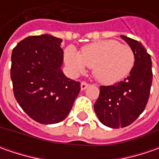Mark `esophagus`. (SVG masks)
I'll use <instances>...</instances> for the list:
<instances>
[{"label": "esophagus", "instance_id": "obj_1", "mask_svg": "<svg viewBox=\"0 0 159 159\" xmlns=\"http://www.w3.org/2000/svg\"><path fill=\"white\" fill-rule=\"evenodd\" d=\"M89 87V84L86 82H81V84H80V89H81V90H85V89H87Z\"/></svg>", "mask_w": 159, "mask_h": 159}]
</instances>
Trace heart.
I'll return each mask as SVG.
<instances>
[{
    "mask_svg": "<svg viewBox=\"0 0 159 159\" xmlns=\"http://www.w3.org/2000/svg\"><path fill=\"white\" fill-rule=\"evenodd\" d=\"M65 64L73 74L92 68L93 76L103 85H112L124 80L134 65V53L126 44L114 40L91 43L78 53L69 47L64 52Z\"/></svg>",
    "mask_w": 159,
    "mask_h": 159,
    "instance_id": "1",
    "label": "heart"
}]
</instances>
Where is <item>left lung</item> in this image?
Instances as JSON below:
<instances>
[{
    "instance_id": "8db88e82",
    "label": "left lung",
    "mask_w": 159,
    "mask_h": 159,
    "mask_svg": "<svg viewBox=\"0 0 159 159\" xmlns=\"http://www.w3.org/2000/svg\"><path fill=\"white\" fill-rule=\"evenodd\" d=\"M120 37L134 53V65L123 81L113 86H101L94 105L100 122L111 128L127 126L143 113L152 84V62L146 48L137 40L124 35Z\"/></svg>"
}]
</instances>
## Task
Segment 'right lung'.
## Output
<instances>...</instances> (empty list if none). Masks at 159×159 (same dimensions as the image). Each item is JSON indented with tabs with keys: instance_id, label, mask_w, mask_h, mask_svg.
<instances>
[{
	"instance_id": "obj_1",
	"label": "right lung",
	"mask_w": 159,
	"mask_h": 159,
	"mask_svg": "<svg viewBox=\"0 0 159 159\" xmlns=\"http://www.w3.org/2000/svg\"><path fill=\"white\" fill-rule=\"evenodd\" d=\"M62 40L49 34L29 36L12 51L10 78L16 102L40 124L63 121L80 91V83L61 70Z\"/></svg>"
}]
</instances>
